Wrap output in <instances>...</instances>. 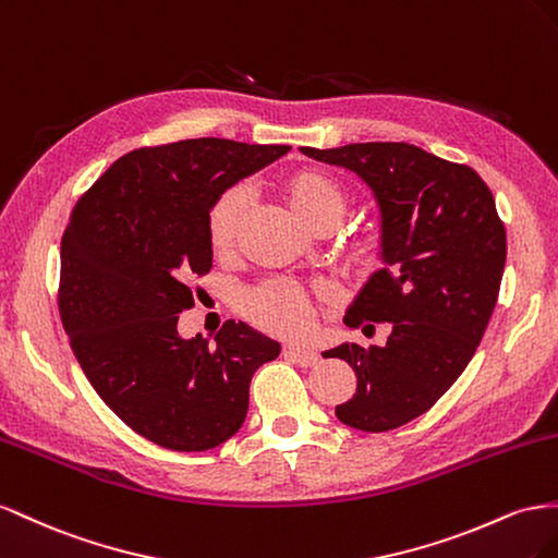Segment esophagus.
<instances>
[{
	"instance_id": "esophagus-1",
	"label": "esophagus",
	"mask_w": 558,
	"mask_h": 558,
	"mask_svg": "<svg viewBox=\"0 0 558 558\" xmlns=\"http://www.w3.org/2000/svg\"><path fill=\"white\" fill-rule=\"evenodd\" d=\"M282 355H284V360L301 364V367H315V364L320 362V355H317L315 350L301 348V345H288L282 350Z\"/></svg>"
}]
</instances>
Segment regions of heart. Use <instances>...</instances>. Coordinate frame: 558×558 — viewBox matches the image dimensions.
Wrapping results in <instances>:
<instances>
[{"label": "heart", "mask_w": 558, "mask_h": 558, "mask_svg": "<svg viewBox=\"0 0 558 558\" xmlns=\"http://www.w3.org/2000/svg\"><path fill=\"white\" fill-rule=\"evenodd\" d=\"M278 194L290 213L315 233H325L339 225L345 213L348 196L343 186L329 172L304 166L280 174ZM245 215V194L241 189H227L213 201L205 215V235H208L210 252L217 259H229L238 245ZM341 250L350 264L360 268H372L384 252V233L376 227L345 233ZM241 308L250 323L274 333H299L311 320V299L294 282L270 280L250 290Z\"/></svg>", "instance_id": "1"}]
</instances>
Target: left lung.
<instances>
[{
    "label": "left lung",
    "mask_w": 558,
    "mask_h": 558,
    "mask_svg": "<svg viewBox=\"0 0 558 558\" xmlns=\"http://www.w3.org/2000/svg\"><path fill=\"white\" fill-rule=\"evenodd\" d=\"M301 151L353 170L378 201L386 266L364 284L343 323H390L392 331L384 348L341 343L323 355L345 360L357 376L337 418L386 433L425 413L472 360L500 292L505 225L476 170L416 145L357 142Z\"/></svg>",
    "instance_id": "1"
}]
</instances>
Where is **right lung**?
<instances>
[{
	"instance_id": "add662e5",
	"label": "right lung",
	"mask_w": 558,
	"mask_h": 558,
	"mask_svg": "<svg viewBox=\"0 0 558 558\" xmlns=\"http://www.w3.org/2000/svg\"><path fill=\"white\" fill-rule=\"evenodd\" d=\"M288 145L198 137L142 147L76 201L60 245L58 308L90 386L137 435L208 451L241 429L250 380L280 343L227 320L215 345L182 339L191 278L213 268L205 215Z\"/></svg>"
}]
</instances>
